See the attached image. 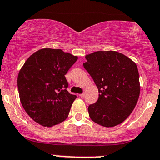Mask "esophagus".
Returning a JSON list of instances; mask_svg holds the SVG:
<instances>
[{
    "mask_svg": "<svg viewBox=\"0 0 160 160\" xmlns=\"http://www.w3.org/2000/svg\"><path fill=\"white\" fill-rule=\"evenodd\" d=\"M80 97L82 98V99H83V98L85 97V94H84V93H82V94H80Z\"/></svg>",
    "mask_w": 160,
    "mask_h": 160,
    "instance_id": "obj_1",
    "label": "esophagus"
}]
</instances>
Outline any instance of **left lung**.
<instances>
[{"label":"left lung","instance_id":"1","mask_svg":"<svg viewBox=\"0 0 160 160\" xmlns=\"http://www.w3.org/2000/svg\"><path fill=\"white\" fill-rule=\"evenodd\" d=\"M83 67L93 79L99 99L88 107L92 121L110 128L131 115L140 96L139 73L136 64L115 51H99L86 55Z\"/></svg>","mask_w":160,"mask_h":160}]
</instances>
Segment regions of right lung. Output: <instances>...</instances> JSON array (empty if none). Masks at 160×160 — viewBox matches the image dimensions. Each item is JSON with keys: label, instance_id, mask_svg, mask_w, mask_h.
<instances>
[{"label": "right lung", "instance_id": "1", "mask_svg": "<svg viewBox=\"0 0 160 160\" xmlns=\"http://www.w3.org/2000/svg\"><path fill=\"white\" fill-rule=\"evenodd\" d=\"M77 56L61 49L42 48L33 53L19 72L21 104L29 116L44 127L64 122L76 95L69 93L65 74Z\"/></svg>", "mask_w": 160, "mask_h": 160}]
</instances>
